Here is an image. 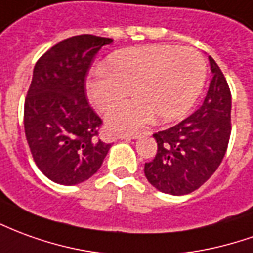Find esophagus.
I'll use <instances>...</instances> for the list:
<instances>
[{
  "label": "esophagus",
  "instance_id": "obj_1",
  "mask_svg": "<svg viewBox=\"0 0 253 253\" xmlns=\"http://www.w3.org/2000/svg\"><path fill=\"white\" fill-rule=\"evenodd\" d=\"M142 135H145V132H135V134H121L119 135V138L121 139H137L139 138V137H142Z\"/></svg>",
  "mask_w": 253,
  "mask_h": 253
}]
</instances>
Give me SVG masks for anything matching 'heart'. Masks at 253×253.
I'll use <instances>...</instances> for the list:
<instances>
[{"mask_svg":"<svg viewBox=\"0 0 253 253\" xmlns=\"http://www.w3.org/2000/svg\"><path fill=\"white\" fill-rule=\"evenodd\" d=\"M206 81V63L192 47L171 45L132 47L112 53L86 84L91 102L107 111L131 94V101L107 114L115 131L137 130L155 118L179 119L193 107Z\"/></svg>","mask_w":253,"mask_h":253,"instance_id":"1","label":"heart"}]
</instances>
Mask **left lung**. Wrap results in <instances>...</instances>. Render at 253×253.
<instances>
[{
    "label": "left lung",
    "instance_id": "obj_1",
    "mask_svg": "<svg viewBox=\"0 0 253 253\" xmlns=\"http://www.w3.org/2000/svg\"><path fill=\"white\" fill-rule=\"evenodd\" d=\"M212 79L201 107L181 123L153 134L155 159L145 163L152 186L172 196L189 194L222 163L231 132V94L225 75L210 56Z\"/></svg>",
    "mask_w": 253,
    "mask_h": 253
}]
</instances>
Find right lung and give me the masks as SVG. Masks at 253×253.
<instances>
[{"label": "right lung", "instance_id": "right-lung-1", "mask_svg": "<svg viewBox=\"0 0 253 253\" xmlns=\"http://www.w3.org/2000/svg\"><path fill=\"white\" fill-rule=\"evenodd\" d=\"M111 38L84 34L50 47L34 67L24 101V132L38 169L72 186L101 167L111 144L98 139L102 121L86 98V77Z\"/></svg>", "mask_w": 253, "mask_h": 253}]
</instances>
